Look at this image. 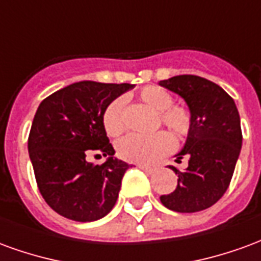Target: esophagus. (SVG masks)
Listing matches in <instances>:
<instances>
[{
  "label": "esophagus",
  "instance_id": "1",
  "mask_svg": "<svg viewBox=\"0 0 261 261\" xmlns=\"http://www.w3.org/2000/svg\"><path fill=\"white\" fill-rule=\"evenodd\" d=\"M137 168H140L141 170H144V172H147V173H153L155 172V169L153 168H151V166H145V165H136Z\"/></svg>",
  "mask_w": 261,
  "mask_h": 261
}]
</instances>
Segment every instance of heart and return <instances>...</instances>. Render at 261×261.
Here are the masks:
<instances>
[{"label": "heart", "instance_id": "heart-1", "mask_svg": "<svg viewBox=\"0 0 261 261\" xmlns=\"http://www.w3.org/2000/svg\"><path fill=\"white\" fill-rule=\"evenodd\" d=\"M140 99L148 108L159 112V120L177 136H186L190 128V114L185 108L172 106L173 96L161 86H145L140 92ZM103 125L108 136L117 137L124 131L123 119V100L116 99L109 105L103 113ZM175 142L166 131H159L152 136H130L117 142V153L128 162L152 164L169 153Z\"/></svg>", "mask_w": 261, "mask_h": 261}]
</instances>
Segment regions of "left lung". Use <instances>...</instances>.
Segmentation results:
<instances>
[{
  "mask_svg": "<svg viewBox=\"0 0 261 261\" xmlns=\"http://www.w3.org/2000/svg\"><path fill=\"white\" fill-rule=\"evenodd\" d=\"M185 99L190 110V128L185 147L176 156H189V166L177 175L173 193L161 196L165 207L176 213H197L224 196L242 148L241 117L233 99L217 84L197 76L177 75L159 82Z\"/></svg>",
  "mask_w": 261,
  "mask_h": 261,
  "instance_id": "1",
  "label": "left lung"
}]
</instances>
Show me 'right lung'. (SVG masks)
I'll list each match as a JSON object with an SVG mask.
<instances>
[{
    "label": "right lung",
    "mask_w": 261,
    "mask_h": 261,
    "mask_svg": "<svg viewBox=\"0 0 261 261\" xmlns=\"http://www.w3.org/2000/svg\"><path fill=\"white\" fill-rule=\"evenodd\" d=\"M131 84L81 81L54 92L35 114L28 149L37 187L50 207L65 218L91 222L108 215L130 165L114 156L103 113ZM92 152L108 156L102 165L86 161Z\"/></svg>",
    "instance_id": "1"
}]
</instances>
